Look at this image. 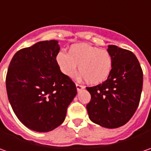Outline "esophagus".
<instances>
[{
    "label": "esophagus",
    "instance_id": "obj_1",
    "mask_svg": "<svg viewBox=\"0 0 151 151\" xmlns=\"http://www.w3.org/2000/svg\"><path fill=\"white\" fill-rule=\"evenodd\" d=\"M76 89H77V91L82 90V89L84 88V86H83L82 85L78 84V83H76Z\"/></svg>",
    "mask_w": 151,
    "mask_h": 151
}]
</instances>
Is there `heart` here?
Masks as SVG:
<instances>
[{"label":"heart","instance_id":"obj_1","mask_svg":"<svg viewBox=\"0 0 151 151\" xmlns=\"http://www.w3.org/2000/svg\"><path fill=\"white\" fill-rule=\"evenodd\" d=\"M56 62L61 72L68 77L75 76L79 65L81 77L91 85L106 81L113 68V60L107 51L86 44H73L68 54L59 52Z\"/></svg>","mask_w":151,"mask_h":151}]
</instances>
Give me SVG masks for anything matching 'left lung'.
I'll return each instance as SVG.
<instances>
[{
	"label": "left lung",
	"instance_id": "left-lung-1",
	"mask_svg": "<svg viewBox=\"0 0 151 151\" xmlns=\"http://www.w3.org/2000/svg\"><path fill=\"white\" fill-rule=\"evenodd\" d=\"M107 52L113 68L101 84L86 87L91 101L86 105L90 119L107 129L124 125L139 106L143 86V71L139 62L131 51L109 45Z\"/></svg>",
	"mask_w": 151,
	"mask_h": 151
}]
</instances>
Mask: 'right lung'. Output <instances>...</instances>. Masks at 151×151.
<instances>
[{
    "mask_svg": "<svg viewBox=\"0 0 151 151\" xmlns=\"http://www.w3.org/2000/svg\"><path fill=\"white\" fill-rule=\"evenodd\" d=\"M56 40L41 41L17 51L10 62L6 86L12 110L27 128L49 132L64 122L77 91L56 62Z\"/></svg>",
    "mask_w": 151,
    "mask_h": 151,
    "instance_id": "add662e5",
    "label": "right lung"
}]
</instances>
